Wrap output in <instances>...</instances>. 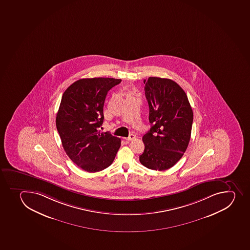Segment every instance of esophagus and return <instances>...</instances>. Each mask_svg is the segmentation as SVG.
I'll return each mask as SVG.
<instances>
[{
  "instance_id": "esophagus-1",
  "label": "esophagus",
  "mask_w": 250,
  "mask_h": 250,
  "mask_svg": "<svg viewBox=\"0 0 250 250\" xmlns=\"http://www.w3.org/2000/svg\"><path fill=\"white\" fill-rule=\"evenodd\" d=\"M136 136L134 134H130V135L128 136V138H125V139L127 141H132L133 139H135Z\"/></svg>"
}]
</instances>
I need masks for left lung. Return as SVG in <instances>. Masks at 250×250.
<instances>
[{
	"label": "left lung",
	"instance_id": "8db88e82",
	"mask_svg": "<svg viewBox=\"0 0 250 250\" xmlns=\"http://www.w3.org/2000/svg\"><path fill=\"white\" fill-rule=\"evenodd\" d=\"M144 84L151 127L143 136L145 149L139 160L147 168L164 171L181 160L188 147L193 110L176 82L150 77Z\"/></svg>",
	"mask_w": 250,
	"mask_h": 250
}]
</instances>
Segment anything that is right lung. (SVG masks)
<instances>
[{"instance_id":"1","label":"right lung","mask_w":250,"mask_h":250,"mask_svg":"<svg viewBox=\"0 0 250 250\" xmlns=\"http://www.w3.org/2000/svg\"><path fill=\"white\" fill-rule=\"evenodd\" d=\"M122 79L94 78L74 82L62 95L56 125L64 151L88 172L110 166L121 146V139L100 133L107 92Z\"/></svg>"}]
</instances>
